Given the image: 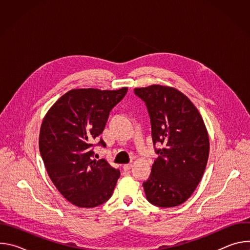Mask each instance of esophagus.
Listing matches in <instances>:
<instances>
[{
  "label": "esophagus",
  "mask_w": 250,
  "mask_h": 250,
  "mask_svg": "<svg viewBox=\"0 0 250 250\" xmlns=\"http://www.w3.org/2000/svg\"><path fill=\"white\" fill-rule=\"evenodd\" d=\"M131 167H132V164H131V163L125 164V165H124V170H125V171H128Z\"/></svg>",
  "instance_id": "esophagus-1"
}]
</instances>
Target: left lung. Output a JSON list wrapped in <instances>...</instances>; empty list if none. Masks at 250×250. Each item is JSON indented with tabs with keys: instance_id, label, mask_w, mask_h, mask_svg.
Segmentation results:
<instances>
[{
	"instance_id": "1",
	"label": "left lung",
	"mask_w": 250,
	"mask_h": 250,
	"mask_svg": "<svg viewBox=\"0 0 250 250\" xmlns=\"http://www.w3.org/2000/svg\"><path fill=\"white\" fill-rule=\"evenodd\" d=\"M146 103L158 157L144 183L148 202L160 208L183 204L196 190L205 172L209 142L204 121L194 104L174 88L152 85L136 88Z\"/></svg>"
}]
</instances>
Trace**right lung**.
Returning a JSON list of instances; mask_svg holds the SVG:
<instances>
[{
	"instance_id": "right-lung-1",
	"label": "right lung",
	"mask_w": 250,
	"mask_h": 250,
	"mask_svg": "<svg viewBox=\"0 0 250 250\" xmlns=\"http://www.w3.org/2000/svg\"><path fill=\"white\" fill-rule=\"evenodd\" d=\"M127 88L116 91L75 89L64 94L43 119L40 151L61 195L80 208L108 201L121 175L104 159L96 160L93 140L104 130L111 110ZM97 146L105 147L101 138Z\"/></svg>"
}]
</instances>
